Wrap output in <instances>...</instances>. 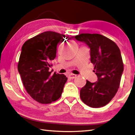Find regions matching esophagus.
<instances>
[{"instance_id":"1","label":"esophagus","mask_w":135,"mask_h":135,"mask_svg":"<svg viewBox=\"0 0 135 135\" xmlns=\"http://www.w3.org/2000/svg\"><path fill=\"white\" fill-rule=\"evenodd\" d=\"M68 77L70 79H74V78L76 77V75L74 74H70L68 76Z\"/></svg>"}]
</instances>
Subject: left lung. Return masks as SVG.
<instances>
[{
	"instance_id": "8db88e82",
	"label": "left lung",
	"mask_w": 135,
	"mask_h": 135,
	"mask_svg": "<svg viewBox=\"0 0 135 135\" xmlns=\"http://www.w3.org/2000/svg\"><path fill=\"white\" fill-rule=\"evenodd\" d=\"M75 38L90 49L91 62L98 81L86 80L80 90L81 99L86 105L98 108L112 100L117 92L124 71L120 50L114 42L100 34L82 33Z\"/></svg>"
}]
</instances>
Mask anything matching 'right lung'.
<instances>
[{
  "label": "right lung",
  "mask_w": 135,
  "mask_h": 135,
  "mask_svg": "<svg viewBox=\"0 0 135 135\" xmlns=\"http://www.w3.org/2000/svg\"><path fill=\"white\" fill-rule=\"evenodd\" d=\"M64 37L65 35L47 31L26 41L22 47L18 70L27 92L38 103L58 100L67 81L64 74H51L49 70L57 44Z\"/></svg>",
  "instance_id": "right-lung-1"
}]
</instances>
